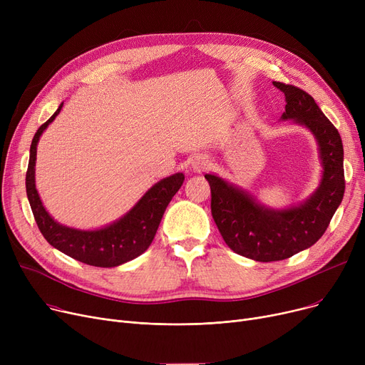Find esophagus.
Here are the masks:
<instances>
[{
	"label": "esophagus",
	"instance_id": "34e87169",
	"mask_svg": "<svg viewBox=\"0 0 365 365\" xmlns=\"http://www.w3.org/2000/svg\"><path fill=\"white\" fill-rule=\"evenodd\" d=\"M192 167L197 171H202V170H205L208 167V160L204 158V157H197L194 160V163H192Z\"/></svg>",
	"mask_w": 365,
	"mask_h": 365
}]
</instances>
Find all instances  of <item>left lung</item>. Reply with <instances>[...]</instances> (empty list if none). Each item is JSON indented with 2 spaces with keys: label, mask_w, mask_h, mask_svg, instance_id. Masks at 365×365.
I'll use <instances>...</instances> for the list:
<instances>
[{
  "label": "left lung",
  "mask_w": 365,
  "mask_h": 365,
  "mask_svg": "<svg viewBox=\"0 0 365 365\" xmlns=\"http://www.w3.org/2000/svg\"><path fill=\"white\" fill-rule=\"evenodd\" d=\"M285 96L282 120L309 128L319 148L322 179L315 192L297 207L272 210L216 175L204 178L212 189V215L227 247L257 262H277L314 245L327 231L344 194L343 145L337 128L311 94L274 81Z\"/></svg>",
  "instance_id": "8db88e82"
}]
</instances>
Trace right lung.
Listing matches in <instances>:
<instances>
[{"instance_id":"right-lung-1","label":"right lung","mask_w":365,"mask_h":365,"mask_svg":"<svg viewBox=\"0 0 365 365\" xmlns=\"http://www.w3.org/2000/svg\"><path fill=\"white\" fill-rule=\"evenodd\" d=\"M63 103L36 130L31 143L26 171V195L35 222L43 237L57 250L90 266L113 267L148 250L171 198L180 189L185 176L176 173L153 185L127 215L96 231H81L57 223L47 212L35 187L36 145L47 125L59 115Z\"/></svg>"}]
</instances>
